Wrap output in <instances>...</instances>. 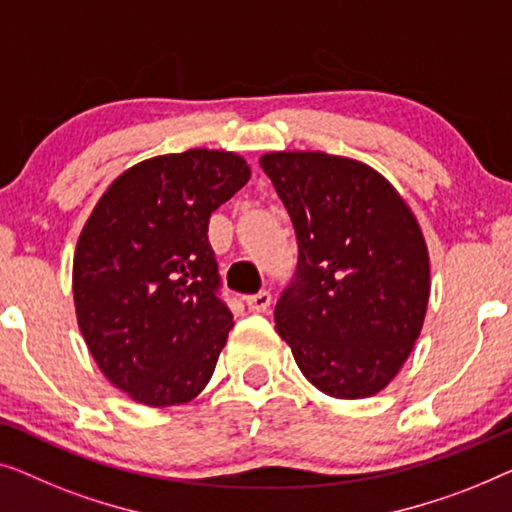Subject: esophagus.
<instances>
[{"label":"esophagus","instance_id":"obj_1","mask_svg":"<svg viewBox=\"0 0 512 512\" xmlns=\"http://www.w3.org/2000/svg\"><path fill=\"white\" fill-rule=\"evenodd\" d=\"M246 304L253 313H266L271 306V294L269 292H257V294H250L246 297Z\"/></svg>","mask_w":512,"mask_h":512}]
</instances>
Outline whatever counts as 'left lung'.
Here are the masks:
<instances>
[{
	"instance_id": "left-lung-1",
	"label": "left lung",
	"mask_w": 512,
	"mask_h": 512,
	"mask_svg": "<svg viewBox=\"0 0 512 512\" xmlns=\"http://www.w3.org/2000/svg\"><path fill=\"white\" fill-rule=\"evenodd\" d=\"M299 243L276 331L311 385L334 399L385 390L429 304V250L406 199L369 164L320 150L259 157Z\"/></svg>"
}]
</instances>
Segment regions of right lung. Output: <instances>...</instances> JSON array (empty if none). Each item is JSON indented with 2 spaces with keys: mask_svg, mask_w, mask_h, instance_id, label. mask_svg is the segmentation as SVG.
I'll return each mask as SVG.
<instances>
[{
  "mask_svg": "<svg viewBox=\"0 0 512 512\" xmlns=\"http://www.w3.org/2000/svg\"><path fill=\"white\" fill-rule=\"evenodd\" d=\"M250 178L241 155L190 148L115 178L78 236V329L111 385L150 408L192 401L211 380L234 315L218 297L208 218Z\"/></svg>",
  "mask_w": 512,
  "mask_h": 512,
  "instance_id": "1",
  "label": "right lung"
}]
</instances>
